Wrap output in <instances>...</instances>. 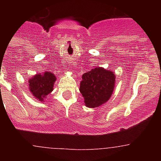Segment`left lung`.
Wrapping results in <instances>:
<instances>
[{"mask_svg": "<svg viewBox=\"0 0 161 161\" xmlns=\"http://www.w3.org/2000/svg\"><path fill=\"white\" fill-rule=\"evenodd\" d=\"M82 78L79 89L87 107H98L109 99L115 84L112 71L96 68L84 73Z\"/></svg>", "mask_w": 161, "mask_h": 161, "instance_id": "left-lung-1", "label": "left lung"}]
</instances>
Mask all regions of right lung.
<instances>
[{
  "instance_id": "right-lung-1",
  "label": "right lung",
  "mask_w": 161,
  "mask_h": 161,
  "mask_svg": "<svg viewBox=\"0 0 161 161\" xmlns=\"http://www.w3.org/2000/svg\"><path fill=\"white\" fill-rule=\"evenodd\" d=\"M56 77L50 72H45L43 74H36L29 80V89L35 98L43 101L45 97L53 89Z\"/></svg>"
}]
</instances>
